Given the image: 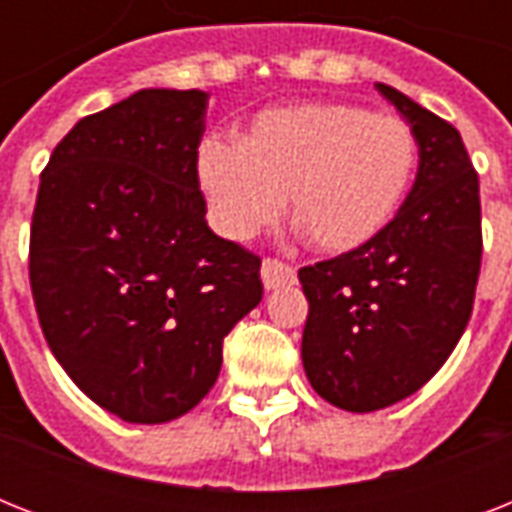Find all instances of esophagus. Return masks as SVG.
I'll use <instances>...</instances> for the list:
<instances>
[{
    "label": "esophagus",
    "mask_w": 512,
    "mask_h": 512,
    "mask_svg": "<svg viewBox=\"0 0 512 512\" xmlns=\"http://www.w3.org/2000/svg\"><path fill=\"white\" fill-rule=\"evenodd\" d=\"M260 276H263V287L271 292V289L292 287L297 281V273L292 265L281 263V260H263V268H260Z\"/></svg>",
    "instance_id": "obj_1"
}]
</instances>
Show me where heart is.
I'll return each mask as SVG.
<instances>
[{
    "instance_id": "b5f03b06",
    "label": "heart",
    "mask_w": 512,
    "mask_h": 512,
    "mask_svg": "<svg viewBox=\"0 0 512 512\" xmlns=\"http://www.w3.org/2000/svg\"><path fill=\"white\" fill-rule=\"evenodd\" d=\"M414 164L412 127L353 103L268 108L241 143L207 138L196 151L199 188L220 236L252 239L276 223L289 196L305 239L332 255L364 247L393 220Z\"/></svg>"
}]
</instances>
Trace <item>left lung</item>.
<instances>
[{
	"instance_id": "1",
	"label": "left lung",
	"mask_w": 512,
	"mask_h": 512,
	"mask_svg": "<svg viewBox=\"0 0 512 512\" xmlns=\"http://www.w3.org/2000/svg\"><path fill=\"white\" fill-rule=\"evenodd\" d=\"M374 87L420 148L412 191L364 247L297 273L305 374L324 401L358 414L417 393L452 356L484 252L478 175L460 132L404 92Z\"/></svg>"
}]
</instances>
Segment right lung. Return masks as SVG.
<instances>
[{
	"label": "right lung",
	"mask_w": 512,
	"mask_h": 512,
	"mask_svg": "<svg viewBox=\"0 0 512 512\" xmlns=\"http://www.w3.org/2000/svg\"><path fill=\"white\" fill-rule=\"evenodd\" d=\"M209 95L138 90L84 116L42 172L28 276L44 340L124 422L191 412L260 300V257L209 231L196 151Z\"/></svg>",
	"instance_id": "1"
}]
</instances>
